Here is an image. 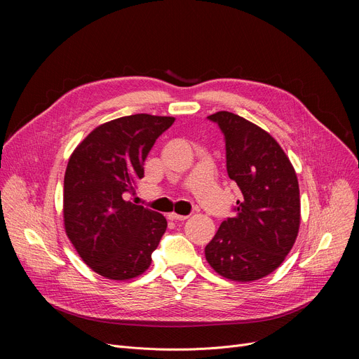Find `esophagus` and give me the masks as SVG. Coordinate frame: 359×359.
<instances>
[{
    "instance_id": "34e87169",
    "label": "esophagus",
    "mask_w": 359,
    "mask_h": 359,
    "mask_svg": "<svg viewBox=\"0 0 359 359\" xmlns=\"http://www.w3.org/2000/svg\"><path fill=\"white\" fill-rule=\"evenodd\" d=\"M168 219H172V221H186L187 215H179V214L172 212V214H168Z\"/></svg>"
}]
</instances>
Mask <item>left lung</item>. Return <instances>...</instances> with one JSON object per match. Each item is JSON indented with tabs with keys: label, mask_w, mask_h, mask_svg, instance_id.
I'll return each mask as SVG.
<instances>
[{
	"label": "left lung",
	"mask_w": 359,
	"mask_h": 359,
	"mask_svg": "<svg viewBox=\"0 0 359 359\" xmlns=\"http://www.w3.org/2000/svg\"><path fill=\"white\" fill-rule=\"evenodd\" d=\"M224 135L227 173L241 192L234 217L221 222L205 257L221 276L249 282L273 272L299 229L295 170L279 144L257 125L217 111L208 116Z\"/></svg>",
	"instance_id": "1"
}]
</instances>
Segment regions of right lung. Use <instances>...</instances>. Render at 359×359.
<instances>
[{"instance_id":"add662e5","label":"right lung","mask_w":359,"mask_h":359,"mask_svg":"<svg viewBox=\"0 0 359 359\" xmlns=\"http://www.w3.org/2000/svg\"><path fill=\"white\" fill-rule=\"evenodd\" d=\"M175 118L147 113L97 126L74 149L64 177L65 233L94 272L115 280L144 273L167 229L165 218L125 201L144 161Z\"/></svg>"}]
</instances>
